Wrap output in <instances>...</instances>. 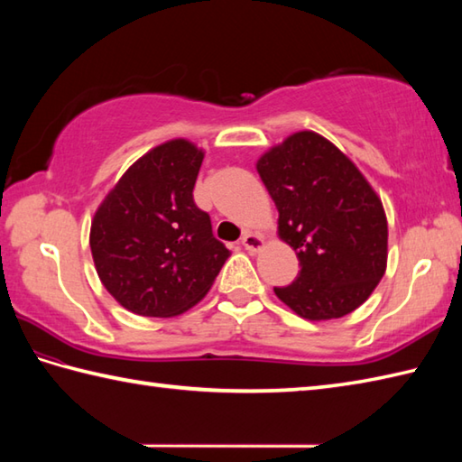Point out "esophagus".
Returning <instances> with one entry per match:
<instances>
[{
  "label": "esophagus",
  "instance_id": "1",
  "mask_svg": "<svg viewBox=\"0 0 462 462\" xmlns=\"http://www.w3.org/2000/svg\"><path fill=\"white\" fill-rule=\"evenodd\" d=\"M242 246L246 248L248 252H258L263 246V238L258 236V234H254V232H246L242 236Z\"/></svg>",
  "mask_w": 462,
  "mask_h": 462
}]
</instances>
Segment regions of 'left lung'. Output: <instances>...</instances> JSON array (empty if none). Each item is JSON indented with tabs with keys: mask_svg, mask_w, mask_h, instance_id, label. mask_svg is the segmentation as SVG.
<instances>
[{
	"mask_svg": "<svg viewBox=\"0 0 462 462\" xmlns=\"http://www.w3.org/2000/svg\"><path fill=\"white\" fill-rule=\"evenodd\" d=\"M256 169L301 268L290 286L273 288L276 296L310 321L357 310L387 268L385 210L365 176L313 131L288 136Z\"/></svg>",
	"mask_w": 462,
	"mask_h": 462,
	"instance_id": "left-lung-1",
	"label": "left lung"
}]
</instances>
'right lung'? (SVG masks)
Listing matches in <instances>:
<instances>
[{"instance_id": "right-lung-1", "label": "right lung", "mask_w": 462, "mask_h": 462, "mask_svg": "<svg viewBox=\"0 0 462 462\" xmlns=\"http://www.w3.org/2000/svg\"><path fill=\"white\" fill-rule=\"evenodd\" d=\"M204 152L174 139L141 156L105 196L91 222V254L106 291L125 310L172 318L210 290L230 250L194 204Z\"/></svg>"}]
</instances>
